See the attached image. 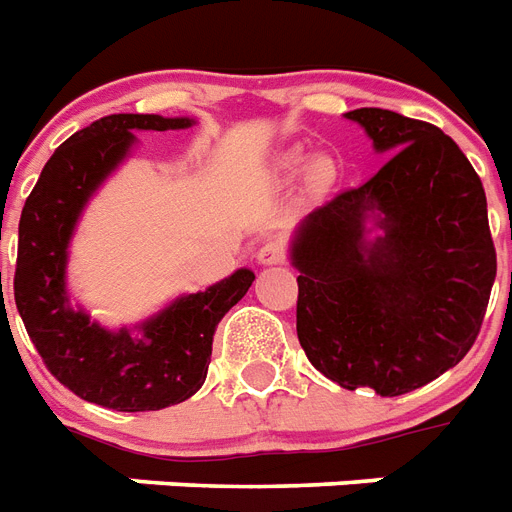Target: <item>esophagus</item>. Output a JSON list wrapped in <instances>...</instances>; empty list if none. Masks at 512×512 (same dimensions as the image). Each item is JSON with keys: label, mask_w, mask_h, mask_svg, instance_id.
Wrapping results in <instances>:
<instances>
[{"label": "esophagus", "mask_w": 512, "mask_h": 512, "mask_svg": "<svg viewBox=\"0 0 512 512\" xmlns=\"http://www.w3.org/2000/svg\"><path fill=\"white\" fill-rule=\"evenodd\" d=\"M256 259H259V264H267V267L282 264L285 261V245L280 240H264L259 245V251H256Z\"/></svg>", "instance_id": "obj_1"}]
</instances>
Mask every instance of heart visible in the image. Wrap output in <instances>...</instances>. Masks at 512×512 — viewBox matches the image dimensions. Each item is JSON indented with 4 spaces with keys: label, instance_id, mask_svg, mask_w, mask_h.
I'll use <instances>...</instances> for the list:
<instances>
[{
    "label": "heart",
    "instance_id": "heart-1",
    "mask_svg": "<svg viewBox=\"0 0 512 512\" xmlns=\"http://www.w3.org/2000/svg\"><path fill=\"white\" fill-rule=\"evenodd\" d=\"M301 163H304V158H301V155L288 153V155H285V161H282V166H285L288 171H298V169H301ZM330 177H333V166H330L327 161H314L312 171H309V179H312V185H317V187L327 185V182H330Z\"/></svg>",
    "mask_w": 512,
    "mask_h": 512
}]
</instances>
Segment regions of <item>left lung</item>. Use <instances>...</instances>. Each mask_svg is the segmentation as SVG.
<instances>
[{
  "mask_svg": "<svg viewBox=\"0 0 512 512\" xmlns=\"http://www.w3.org/2000/svg\"><path fill=\"white\" fill-rule=\"evenodd\" d=\"M346 118L388 158L293 237L298 341L338 386L402 396L476 343L497 277L484 185L439 126L383 108Z\"/></svg>",
  "mask_w": 512,
  "mask_h": 512,
  "instance_id": "left-lung-1",
  "label": "left lung"
}]
</instances>
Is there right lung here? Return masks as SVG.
I'll return each mask as SVG.
<instances>
[{"mask_svg":"<svg viewBox=\"0 0 512 512\" xmlns=\"http://www.w3.org/2000/svg\"><path fill=\"white\" fill-rule=\"evenodd\" d=\"M192 124V118L142 113L100 118L57 147L23 206L15 304L47 370L84 402L147 412L190 399L206 380L216 325L256 280L251 269H237L211 288L177 298L137 325V333L105 330L68 304V243L89 198L137 142L132 132Z\"/></svg>","mask_w":512,"mask_h":512,"instance_id":"1","label":"right lung"}]
</instances>
